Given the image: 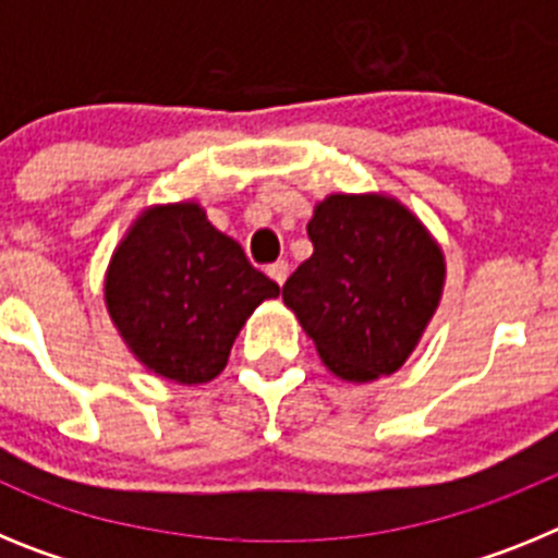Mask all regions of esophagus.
<instances>
[{
    "label": "esophagus",
    "mask_w": 558,
    "mask_h": 558,
    "mask_svg": "<svg viewBox=\"0 0 558 558\" xmlns=\"http://www.w3.org/2000/svg\"><path fill=\"white\" fill-rule=\"evenodd\" d=\"M288 274H290V268H288V263H284V259H279V263L268 265V276H270V279H274L276 284H279V288H282V284H284Z\"/></svg>",
    "instance_id": "esophagus-1"
}]
</instances>
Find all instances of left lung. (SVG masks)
Masks as SVG:
<instances>
[{
    "instance_id": "1",
    "label": "left lung",
    "mask_w": 558,
    "mask_h": 558,
    "mask_svg": "<svg viewBox=\"0 0 558 558\" xmlns=\"http://www.w3.org/2000/svg\"><path fill=\"white\" fill-rule=\"evenodd\" d=\"M313 256L282 299L335 377L393 374L425 335L445 293V251L391 195H327L307 223Z\"/></svg>"
}]
</instances>
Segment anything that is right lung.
<instances>
[{
	"label": "right lung",
	"instance_id": "obj_1",
	"mask_svg": "<svg viewBox=\"0 0 558 558\" xmlns=\"http://www.w3.org/2000/svg\"><path fill=\"white\" fill-rule=\"evenodd\" d=\"M102 290L133 357L179 386L218 377L251 313L279 295L195 201L147 206L113 248Z\"/></svg>",
	"mask_w": 558,
	"mask_h": 558
}]
</instances>
